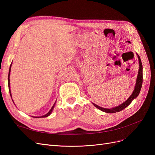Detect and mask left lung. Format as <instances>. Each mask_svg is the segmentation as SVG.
<instances>
[{
    "label": "left lung",
    "mask_w": 155,
    "mask_h": 155,
    "mask_svg": "<svg viewBox=\"0 0 155 155\" xmlns=\"http://www.w3.org/2000/svg\"><path fill=\"white\" fill-rule=\"evenodd\" d=\"M138 55V54H137ZM138 60H139V64H140V68L138 70V77H137V84H136V86L134 87V90L131 95L129 98L128 100L125 101L124 104H122L121 105H120L118 107H116L114 108H112V109H105V108H102L100 106H98L96 104H94L96 108H97L98 109H100L102 111L107 112V113H114V112H120L121 110H124L125 108H126L127 106L129 105V104L131 103L134 98L137 97L139 93L140 92V90H141L142 88V81H143V72H142V61L141 59H140V56L138 55Z\"/></svg>",
    "instance_id": "obj_1"
}]
</instances>
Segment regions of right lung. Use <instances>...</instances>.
<instances>
[{
	"instance_id": "1",
	"label": "right lung",
	"mask_w": 155,
	"mask_h": 155,
	"mask_svg": "<svg viewBox=\"0 0 155 155\" xmlns=\"http://www.w3.org/2000/svg\"><path fill=\"white\" fill-rule=\"evenodd\" d=\"M11 66H12V64H11V65H10V70H9V74H8V87H9V88H10V70H11ZM10 96H11V97H12V94H11V92H10ZM55 104H54V105L52 106V107H51V109H50V110L48 112L47 114H45V115H44V116H40V117H38V118H46V117H47V116H48L50 114H51V111H52V110H53V109H54V105H55ZM34 118H37V117H34Z\"/></svg>"
}]
</instances>
